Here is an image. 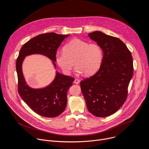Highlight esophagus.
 I'll return each instance as SVG.
<instances>
[{
  "label": "esophagus",
  "mask_w": 149,
  "mask_h": 149,
  "mask_svg": "<svg viewBox=\"0 0 149 149\" xmlns=\"http://www.w3.org/2000/svg\"><path fill=\"white\" fill-rule=\"evenodd\" d=\"M74 82L75 84H78L79 83V80L78 79H75Z\"/></svg>",
  "instance_id": "1"
}]
</instances>
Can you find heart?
I'll return each instance as SVG.
<instances>
[{
  "label": "heart",
  "mask_w": 149,
  "mask_h": 149,
  "mask_svg": "<svg viewBox=\"0 0 149 149\" xmlns=\"http://www.w3.org/2000/svg\"><path fill=\"white\" fill-rule=\"evenodd\" d=\"M103 57L102 49L96 43H89L86 41L74 38L64 47V52L56 54V63L63 72L69 74L75 64L78 74L84 72L91 75L100 67Z\"/></svg>",
  "instance_id": "b5f03b06"
}]
</instances>
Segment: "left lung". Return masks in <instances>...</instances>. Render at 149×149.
<instances>
[{"instance_id":"8db88e82","label":"left lung","mask_w":149,"mask_h":149,"mask_svg":"<svg viewBox=\"0 0 149 149\" xmlns=\"http://www.w3.org/2000/svg\"><path fill=\"white\" fill-rule=\"evenodd\" d=\"M88 36L100 45L104 56L97 72L81 81V89L88 111L97 117H107L126 100L133 74V58L119 38L98 31Z\"/></svg>"}]
</instances>
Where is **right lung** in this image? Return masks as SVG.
<instances>
[{
  "instance_id": "add662e5",
  "label": "right lung",
  "mask_w": 149,
  "mask_h": 149,
  "mask_svg": "<svg viewBox=\"0 0 149 149\" xmlns=\"http://www.w3.org/2000/svg\"><path fill=\"white\" fill-rule=\"evenodd\" d=\"M69 35L48 33L39 34L26 42L20 49L16 60V68L18 78V92L24 102L36 113L54 118L62 113L67 106V92L74 78L56 72L53 82L42 89L29 87L22 72V63L26 56L40 54L51 59L56 66V54L62 41Z\"/></svg>"
}]
</instances>
